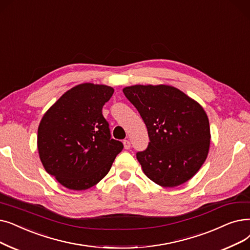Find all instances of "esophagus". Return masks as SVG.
Returning a JSON list of instances; mask_svg holds the SVG:
<instances>
[{"label": "esophagus", "mask_w": 250, "mask_h": 250, "mask_svg": "<svg viewBox=\"0 0 250 250\" xmlns=\"http://www.w3.org/2000/svg\"><path fill=\"white\" fill-rule=\"evenodd\" d=\"M124 146H125V149H129V148H131V142H129L128 140H125L124 141Z\"/></svg>", "instance_id": "34e87169"}]
</instances>
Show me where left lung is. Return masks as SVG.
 <instances>
[{
	"label": "left lung",
	"mask_w": 250,
	"mask_h": 250,
	"mask_svg": "<svg viewBox=\"0 0 250 250\" xmlns=\"http://www.w3.org/2000/svg\"><path fill=\"white\" fill-rule=\"evenodd\" d=\"M124 94L144 121L150 142L137 159L145 175L162 187L190 180L204 164L210 143L203 108L170 85L126 86Z\"/></svg>",
	"instance_id": "left-lung-1"
}]
</instances>
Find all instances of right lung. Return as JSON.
<instances>
[{
    "mask_svg": "<svg viewBox=\"0 0 250 250\" xmlns=\"http://www.w3.org/2000/svg\"><path fill=\"white\" fill-rule=\"evenodd\" d=\"M114 90L104 84L82 83L64 93L42 116L38 149L49 175L70 190H85L98 184L124 149L111 139L102 114Z\"/></svg>",
    "mask_w": 250,
    "mask_h": 250,
    "instance_id": "1",
    "label": "right lung"
}]
</instances>
